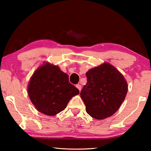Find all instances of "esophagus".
<instances>
[{
	"instance_id": "34e87169",
	"label": "esophagus",
	"mask_w": 151,
	"mask_h": 151,
	"mask_svg": "<svg viewBox=\"0 0 151 151\" xmlns=\"http://www.w3.org/2000/svg\"><path fill=\"white\" fill-rule=\"evenodd\" d=\"M76 87L78 89L79 91H81V85H79V84H78V85H76Z\"/></svg>"
}]
</instances>
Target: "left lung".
<instances>
[{
    "mask_svg": "<svg viewBox=\"0 0 151 151\" xmlns=\"http://www.w3.org/2000/svg\"><path fill=\"white\" fill-rule=\"evenodd\" d=\"M86 75L87 83L80 94L86 112L98 120L112 116L126 97L128 91L126 79L109 63L88 70Z\"/></svg>",
    "mask_w": 151,
    "mask_h": 151,
    "instance_id": "8db88e82",
    "label": "left lung"
}]
</instances>
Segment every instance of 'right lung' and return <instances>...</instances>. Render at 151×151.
Returning a JSON list of instances; mask_svg holds the SVG:
<instances>
[{
    "instance_id": "right-lung-1",
    "label": "right lung",
    "mask_w": 151,
    "mask_h": 151,
    "mask_svg": "<svg viewBox=\"0 0 151 151\" xmlns=\"http://www.w3.org/2000/svg\"><path fill=\"white\" fill-rule=\"evenodd\" d=\"M79 91L68 81V75L57 65L46 62L40 66L30 79L28 94L39 112L55 116L67 106Z\"/></svg>"
}]
</instances>
